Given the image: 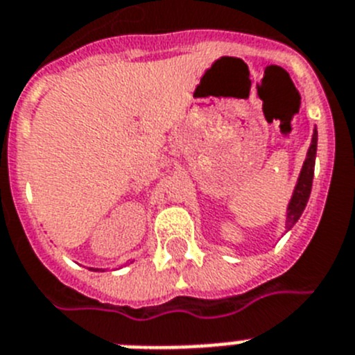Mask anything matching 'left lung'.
<instances>
[{"instance_id":"left-lung-1","label":"left lung","mask_w":355,"mask_h":355,"mask_svg":"<svg viewBox=\"0 0 355 355\" xmlns=\"http://www.w3.org/2000/svg\"><path fill=\"white\" fill-rule=\"evenodd\" d=\"M316 146H318V132L314 130L313 141H311V146L307 150L306 162L302 166L300 177H298L297 186L293 191L291 202L288 205V216H286V229H291L293 225L300 220L302 212L306 209L307 200L311 195V187H313V177H314V160H316Z\"/></svg>"}]
</instances>
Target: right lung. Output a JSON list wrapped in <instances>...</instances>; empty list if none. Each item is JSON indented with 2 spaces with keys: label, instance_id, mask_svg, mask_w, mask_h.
I'll list each match as a JSON object with an SVG mask.
<instances>
[{
  "label": "right lung",
  "instance_id": "right-lung-1",
  "mask_svg": "<svg viewBox=\"0 0 355 355\" xmlns=\"http://www.w3.org/2000/svg\"><path fill=\"white\" fill-rule=\"evenodd\" d=\"M94 271H100V270H94Z\"/></svg>",
  "mask_w": 355,
  "mask_h": 355
}]
</instances>
